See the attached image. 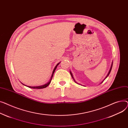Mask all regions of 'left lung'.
Returning a JSON list of instances; mask_svg holds the SVG:
<instances>
[{"label": "left lung", "mask_w": 128, "mask_h": 128, "mask_svg": "<svg viewBox=\"0 0 128 128\" xmlns=\"http://www.w3.org/2000/svg\"><path fill=\"white\" fill-rule=\"evenodd\" d=\"M112 66H111V67H110V71H109V72H108V76H106V78H107V77H108V75H109V74H110V71H111V70H112ZM70 74H71V76H72V78H73V80H74V82H76V83H78V82H76V81H75V80H74V78H73V76H72V73H71V72H70ZM103 81H104V80H103ZM103 82H101V83H102V82H103Z\"/></svg>", "instance_id": "8db88e82"}]
</instances>
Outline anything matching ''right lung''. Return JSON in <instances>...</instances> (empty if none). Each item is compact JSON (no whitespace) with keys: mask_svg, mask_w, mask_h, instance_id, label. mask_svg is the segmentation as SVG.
<instances>
[{"mask_svg":"<svg viewBox=\"0 0 128 128\" xmlns=\"http://www.w3.org/2000/svg\"><path fill=\"white\" fill-rule=\"evenodd\" d=\"M59 64V63H58L57 65H56V66L55 67V68H54V70H53V72H52V76H51V78H50V82H48L47 84H45V85H42V86H34V87H32V86H27L28 87H29V88H34V89H42V88H46L47 86H48L49 85H50V82H51V80H52V76H53V74H54V72H55V70H56V68H57V66H58V65ZM24 85H25L24 84H23ZM26 86V85H25Z\"/></svg>","mask_w":128,"mask_h":128,"instance_id":"right-lung-1","label":"right lung"}]
</instances>
